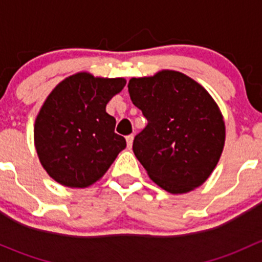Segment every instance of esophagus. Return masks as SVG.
I'll return each instance as SVG.
<instances>
[{
	"instance_id": "esophagus-1",
	"label": "esophagus",
	"mask_w": 262,
	"mask_h": 262,
	"mask_svg": "<svg viewBox=\"0 0 262 262\" xmlns=\"http://www.w3.org/2000/svg\"><path fill=\"white\" fill-rule=\"evenodd\" d=\"M125 139H126V144H128V147H132V144H133V139H134L133 134H129V136H126Z\"/></svg>"
}]
</instances>
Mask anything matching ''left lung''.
<instances>
[{
    "label": "left lung",
    "instance_id": "obj_1",
    "mask_svg": "<svg viewBox=\"0 0 262 262\" xmlns=\"http://www.w3.org/2000/svg\"><path fill=\"white\" fill-rule=\"evenodd\" d=\"M128 91L148 121L133 142L148 176L171 194L200 186L215 168L226 139L212 96L192 78L168 70L132 78Z\"/></svg>",
    "mask_w": 262,
    "mask_h": 262
}]
</instances>
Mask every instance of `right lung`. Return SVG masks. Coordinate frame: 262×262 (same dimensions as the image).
Wrapping results in <instances>:
<instances>
[{"label": "right lung", "mask_w": 262, "mask_h": 262, "mask_svg": "<svg viewBox=\"0 0 262 262\" xmlns=\"http://www.w3.org/2000/svg\"><path fill=\"white\" fill-rule=\"evenodd\" d=\"M125 83L80 72L50 92L34 125L36 153L50 178L68 187H87L109 170L126 142L114 132L116 120L106 104Z\"/></svg>", "instance_id": "1"}]
</instances>
